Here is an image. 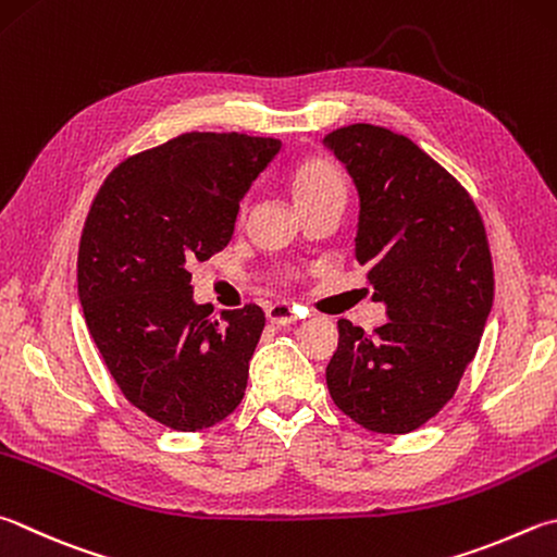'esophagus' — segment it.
Segmentation results:
<instances>
[{
    "instance_id": "esophagus-1",
    "label": "esophagus",
    "mask_w": 557,
    "mask_h": 557,
    "mask_svg": "<svg viewBox=\"0 0 557 557\" xmlns=\"http://www.w3.org/2000/svg\"><path fill=\"white\" fill-rule=\"evenodd\" d=\"M265 317L270 323H277V326H289V323L297 321L295 307L285 305V301H277V305H270L265 309Z\"/></svg>"
}]
</instances>
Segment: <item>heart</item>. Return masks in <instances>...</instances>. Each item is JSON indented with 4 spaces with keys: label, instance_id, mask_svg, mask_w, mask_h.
<instances>
[{
    "label": "heart",
    "instance_id": "obj_1",
    "mask_svg": "<svg viewBox=\"0 0 557 557\" xmlns=\"http://www.w3.org/2000/svg\"><path fill=\"white\" fill-rule=\"evenodd\" d=\"M295 195L299 207L323 197H343V182L326 163H307L295 175Z\"/></svg>",
    "mask_w": 557,
    "mask_h": 557
}]
</instances>
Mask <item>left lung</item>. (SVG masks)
I'll return each instance as SVG.
<instances>
[{
  "label": "left lung",
  "instance_id": "left-lung-1",
  "mask_svg": "<svg viewBox=\"0 0 557 557\" xmlns=\"http://www.w3.org/2000/svg\"><path fill=\"white\" fill-rule=\"evenodd\" d=\"M358 189L356 258L387 323L338 321L331 399L362 429L409 433L446 407L478 352L494 272L480 211L446 168L372 124L323 138Z\"/></svg>",
  "mask_w": 557,
  "mask_h": 557
}]
</instances>
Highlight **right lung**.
<instances>
[{
    "label": "right lung",
    "instance_id": "obj_1",
    "mask_svg": "<svg viewBox=\"0 0 557 557\" xmlns=\"http://www.w3.org/2000/svg\"><path fill=\"white\" fill-rule=\"evenodd\" d=\"M277 138L182 134L111 170L89 209L77 295L111 377L146 417L201 431L244 399L265 313L191 297L189 265L234 236L240 199L280 153Z\"/></svg>",
    "mask_w": 557,
    "mask_h": 557
}]
</instances>
